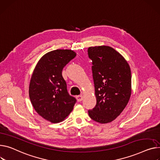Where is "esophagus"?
<instances>
[{
    "label": "esophagus",
    "mask_w": 160,
    "mask_h": 160,
    "mask_svg": "<svg viewBox=\"0 0 160 160\" xmlns=\"http://www.w3.org/2000/svg\"><path fill=\"white\" fill-rule=\"evenodd\" d=\"M77 100H78V102H81L83 100V96L82 95L77 96Z\"/></svg>",
    "instance_id": "1"
}]
</instances>
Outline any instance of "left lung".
Segmentation results:
<instances>
[{
  "label": "left lung",
  "mask_w": 160,
  "mask_h": 160,
  "mask_svg": "<svg viewBox=\"0 0 160 160\" xmlns=\"http://www.w3.org/2000/svg\"><path fill=\"white\" fill-rule=\"evenodd\" d=\"M97 104L89 110L90 118L108 123L118 117L128 103L131 95V68L124 57L106 46L88 48Z\"/></svg>",
  "instance_id": "1"
}]
</instances>
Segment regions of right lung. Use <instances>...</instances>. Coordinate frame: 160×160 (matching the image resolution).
I'll list each match as a JSON object with an SVG mask.
<instances>
[{
	"instance_id": "obj_1",
	"label": "right lung",
	"mask_w": 160,
	"mask_h": 160,
	"mask_svg": "<svg viewBox=\"0 0 160 160\" xmlns=\"http://www.w3.org/2000/svg\"><path fill=\"white\" fill-rule=\"evenodd\" d=\"M69 49H57L42 57L32 74L29 96L36 112L51 123L64 120L77 100L70 96L62 71L67 63L76 57Z\"/></svg>"
}]
</instances>
